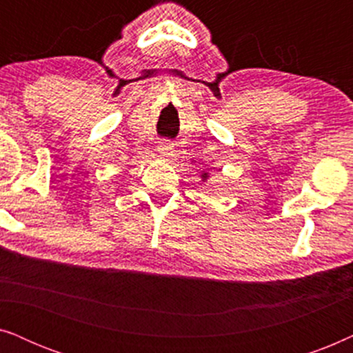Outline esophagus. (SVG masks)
Here are the masks:
<instances>
[{
	"label": "esophagus",
	"mask_w": 353,
	"mask_h": 353,
	"mask_svg": "<svg viewBox=\"0 0 353 353\" xmlns=\"http://www.w3.org/2000/svg\"><path fill=\"white\" fill-rule=\"evenodd\" d=\"M173 149L175 148H173V144L170 141H161L157 146L159 156H161L162 159H165V161L173 157Z\"/></svg>",
	"instance_id": "1"
}]
</instances>
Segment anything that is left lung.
<instances>
[{
    "instance_id": "1",
    "label": "left lung",
    "mask_w": 353,
    "mask_h": 353,
    "mask_svg": "<svg viewBox=\"0 0 353 353\" xmlns=\"http://www.w3.org/2000/svg\"><path fill=\"white\" fill-rule=\"evenodd\" d=\"M201 178H202V181H207V180H209V173H207V172H202Z\"/></svg>"
}]
</instances>
